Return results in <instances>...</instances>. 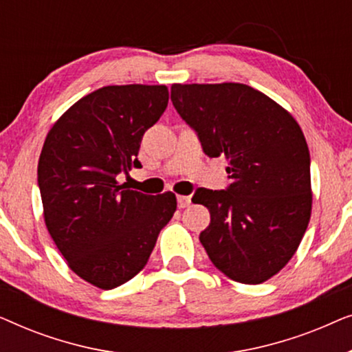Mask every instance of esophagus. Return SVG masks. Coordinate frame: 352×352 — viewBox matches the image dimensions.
Segmentation results:
<instances>
[{
  "label": "esophagus",
  "mask_w": 352,
  "mask_h": 352,
  "mask_svg": "<svg viewBox=\"0 0 352 352\" xmlns=\"http://www.w3.org/2000/svg\"><path fill=\"white\" fill-rule=\"evenodd\" d=\"M189 205H190V197L177 195V206H179V208H187Z\"/></svg>",
  "instance_id": "obj_1"
}]
</instances>
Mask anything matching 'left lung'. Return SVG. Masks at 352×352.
I'll list each match as a JSON object with an SVG mask.
<instances>
[{
  "label": "left lung",
  "mask_w": 352,
  "mask_h": 352,
  "mask_svg": "<svg viewBox=\"0 0 352 352\" xmlns=\"http://www.w3.org/2000/svg\"><path fill=\"white\" fill-rule=\"evenodd\" d=\"M171 100L206 155L228 160V189H199L192 199L211 216L201 245L232 280L266 282L295 254L311 218V158L300 124L242 83L173 85Z\"/></svg>",
  "instance_id": "8db88e82"
}]
</instances>
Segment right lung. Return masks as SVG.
<instances>
[{"instance_id": "obj_1", "label": "right lung", "mask_w": 352, "mask_h": 352, "mask_svg": "<svg viewBox=\"0 0 352 352\" xmlns=\"http://www.w3.org/2000/svg\"><path fill=\"white\" fill-rule=\"evenodd\" d=\"M165 85L104 86L47 133L38 162L45 223L76 276L112 290L141 272L176 195H146L117 176L138 165L144 133L168 105Z\"/></svg>"}]
</instances>
